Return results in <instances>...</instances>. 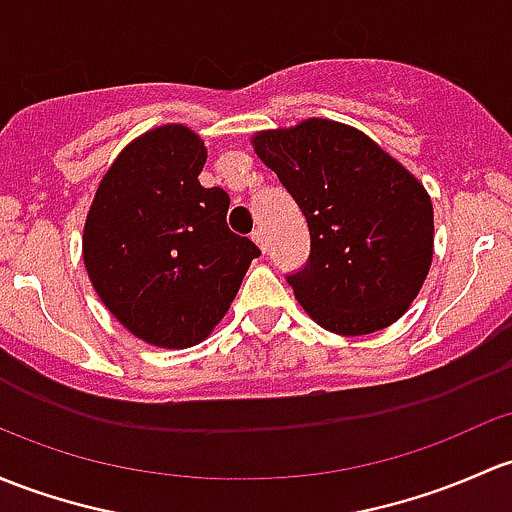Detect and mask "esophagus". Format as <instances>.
<instances>
[{
	"instance_id": "esophagus-1",
	"label": "esophagus",
	"mask_w": 512,
	"mask_h": 512,
	"mask_svg": "<svg viewBox=\"0 0 512 512\" xmlns=\"http://www.w3.org/2000/svg\"><path fill=\"white\" fill-rule=\"evenodd\" d=\"M252 240L257 242V247H260L262 252H267V242H265V233H262V230H255V233H252Z\"/></svg>"
}]
</instances>
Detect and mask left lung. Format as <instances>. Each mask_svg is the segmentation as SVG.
I'll return each instance as SVG.
<instances>
[{"instance_id":"8db88e82","label":"left lung","mask_w":512,"mask_h":512,"mask_svg":"<svg viewBox=\"0 0 512 512\" xmlns=\"http://www.w3.org/2000/svg\"><path fill=\"white\" fill-rule=\"evenodd\" d=\"M304 213L311 252L287 274L321 328L365 336L395 324L427 279L434 211L424 186L370 137L311 120L252 137Z\"/></svg>"}]
</instances>
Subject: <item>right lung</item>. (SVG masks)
Here are the masks:
<instances>
[{"label": "right lung", "mask_w": 512, "mask_h": 512, "mask_svg": "<svg viewBox=\"0 0 512 512\" xmlns=\"http://www.w3.org/2000/svg\"><path fill=\"white\" fill-rule=\"evenodd\" d=\"M201 137L149 129L102 176L83 230L90 282L110 314L159 348L201 343L225 316L260 247L225 223L230 196L203 188Z\"/></svg>", "instance_id": "1"}]
</instances>
